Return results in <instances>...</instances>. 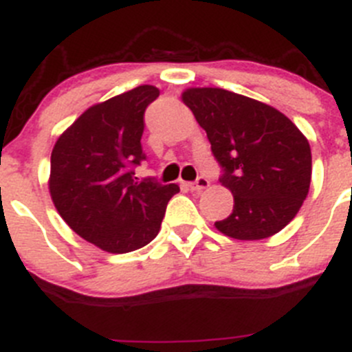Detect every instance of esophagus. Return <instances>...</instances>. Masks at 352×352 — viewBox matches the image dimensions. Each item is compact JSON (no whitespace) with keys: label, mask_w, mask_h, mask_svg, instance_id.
Returning <instances> with one entry per match:
<instances>
[{"label":"esophagus","mask_w":352,"mask_h":352,"mask_svg":"<svg viewBox=\"0 0 352 352\" xmlns=\"http://www.w3.org/2000/svg\"><path fill=\"white\" fill-rule=\"evenodd\" d=\"M208 187H209V180L206 179V177H199L196 182L189 184V189L192 190V192H201V190L208 189Z\"/></svg>","instance_id":"34e87169"}]
</instances>
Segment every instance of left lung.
Instances as JSON below:
<instances>
[{"instance_id":"8db88e82","label":"left lung","mask_w":352,"mask_h":352,"mask_svg":"<svg viewBox=\"0 0 352 352\" xmlns=\"http://www.w3.org/2000/svg\"><path fill=\"white\" fill-rule=\"evenodd\" d=\"M182 102L225 168L233 212L214 226L235 240L276 235L298 214L311 180L305 134L278 109L223 88H186Z\"/></svg>"}]
</instances>
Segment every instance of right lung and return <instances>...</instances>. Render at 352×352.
<instances>
[{
    "mask_svg": "<svg viewBox=\"0 0 352 352\" xmlns=\"http://www.w3.org/2000/svg\"><path fill=\"white\" fill-rule=\"evenodd\" d=\"M160 95L141 85L91 105L58 138L49 192L71 230L110 254H127L158 235L177 184L134 177L144 160V110Z\"/></svg>",
    "mask_w": 352,
    "mask_h": 352,
    "instance_id": "add662e5",
    "label": "right lung"
}]
</instances>
